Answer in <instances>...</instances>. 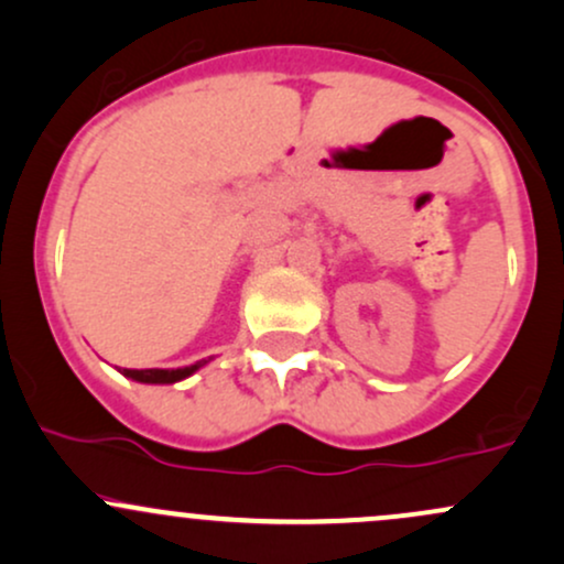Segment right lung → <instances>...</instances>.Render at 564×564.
I'll return each mask as SVG.
<instances>
[{
  "label": "right lung",
  "instance_id": "add662e5",
  "mask_svg": "<svg viewBox=\"0 0 564 564\" xmlns=\"http://www.w3.org/2000/svg\"><path fill=\"white\" fill-rule=\"evenodd\" d=\"M203 364H208L206 358H203V361H197V364H192V367H182V369H122V375L131 377V380H135V382L169 386V382H178V380H184V377H189L192 372H197Z\"/></svg>",
  "mask_w": 564,
  "mask_h": 564
}]
</instances>
